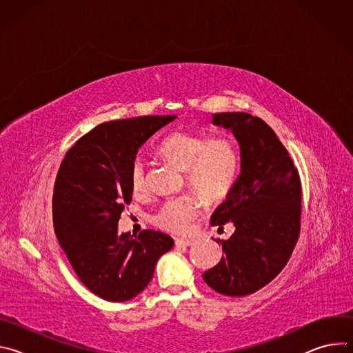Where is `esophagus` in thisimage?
<instances>
[{
  "label": "esophagus",
  "mask_w": 353,
  "mask_h": 353,
  "mask_svg": "<svg viewBox=\"0 0 353 353\" xmlns=\"http://www.w3.org/2000/svg\"><path fill=\"white\" fill-rule=\"evenodd\" d=\"M192 240L190 239H176V245H191Z\"/></svg>",
  "instance_id": "1"
}]
</instances>
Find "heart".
<instances>
[{
    "label": "heart",
    "mask_w": 353,
    "mask_h": 353,
    "mask_svg": "<svg viewBox=\"0 0 353 353\" xmlns=\"http://www.w3.org/2000/svg\"><path fill=\"white\" fill-rule=\"evenodd\" d=\"M158 152L173 166L185 172L188 185L207 203L223 199L237 180L239 152L229 139L208 141L204 135L176 131L161 142ZM130 183L134 192L146 190V172L139 159L131 166ZM199 211L201 204L195 196L181 195L165 201L155 214L154 222L163 230L187 233Z\"/></svg>",
    "instance_id": "heart-1"
}]
</instances>
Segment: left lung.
<instances>
[{
    "label": "left lung",
    "instance_id": "8db88e82",
    "mask_svg": "<svg viewBox=\"0 0 353 353\" xmlns=\"http://www.w3.org/2000/svg\"><path fill=\"white\" fill-rule=\"evenodd\" d=\"M212 124L230 130L240 148V174L211 225L234 232L221 240L223 256L203 278L215 292L247 296L286 265L300 232L299 173L274 130L248 113H216ZM219 243V240H218Z\"/></svg>",
    "mask_w": 353,
    "mask_h": 353
}]
</instances>
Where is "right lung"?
I'll use <instances>...</instances> for the list:
<instances>
[{
	"instance_id": "right-lung-1",
	"label": "right lung",
	"mask_w": 353,
	"mask_h": 353,
	"mask_svg": "<svg viewBox=\"0 0 353 353\" xmlns=\"http://www.w3.org/2000/svg\"><path fill=\"white\" fill-rule=\"evenodd\" d=\"M177 116H143L94 127L68 150L56 177L53 223L60 245L96 296L125 301L154 276L161 256L173 247L162 232L119 233L132 198L130 170L139 148Z\"/></svg>"
}]
</instances>
